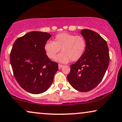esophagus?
I'll use <instances>...</instances> for the list:
<instances>
[{"label": "esophagus", "mask_w": 122, "mask_h": 122, "mask_svg": "<svg viewBox=\"0 0 122 122\" xmlns=\"http://www.w3.org/2000/svg\"><path fill=\"white\" fill-rule=\"evenodd\" d=\"M63 66H64V65H61V64H58V68L59 69H61Z\"/></svg>", "instance_id": "esophagus-1"}]
</instances>
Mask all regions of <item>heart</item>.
Masks as SVG:
<instances>
[{
	"instance_id": "heart-1",
	"label": "heart",
	"mask_w": 122,
	"mask_h": 122,
	"mask_svg": "<svg viewBox=\"0 0 122 122\" xmlns=\"http://www.w3.org/2000/svg\"><path fill=\"white\" fill-rule=\"evenodd\" d=\"M86 48V40L83 36L63 32L57 35L53 41L45 44V53L50 59H53L61 50L62 53L56 57L58 62H75L82 57Z\"/></svg>"
}]
</instances>
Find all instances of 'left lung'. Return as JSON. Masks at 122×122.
Wrapping results in <instances>:
<instances>
[{
  "label": "left lung",
  "mask_w": 122,
  "mask_h": 122,
  "mask_svg": "<svg viewBox=\"0 0 122 122\" xmlns=\"http://www.w3.org/2000/svg\"><path fill=\"white\" fill-rule=\"evenodd\" d=\"M81 34L86 40V51L80 60L70 65L67 78L76 90L87 92L102 81L109 64V51L106 41L97 32L85 29Z\"/></svg>",
  "instance_id": "obj_1"
}]
</instances>
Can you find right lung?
<instances>
[{"mask_svg":"<svg viewBox=\"0 0 122 122\" xmlns=\"http://www.w3.org/2000/svg\"><path fill=\"white\" fill-rule=\"evenodd\" d=\"M51 37L46 32L32 31L18 38L13 45L10 62L15 78L28 93L38 94L46 91L58 70V64L48 58L44 50Z\"/></svg>","mask_w":122,"mask_h":122,"instance_id":"obj_1","label":"right lung"}]
</instances>
